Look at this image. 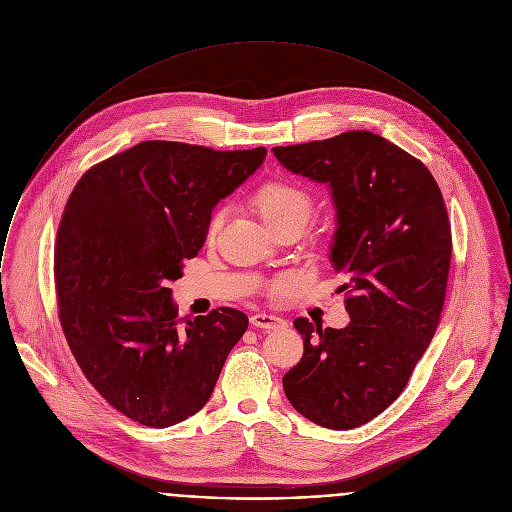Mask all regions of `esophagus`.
I'll return each instance as SVG.
<instances>
[{
  "instance_id": "obj_1",
  "label": "esophagus",
  "mask_w": 512,
  "mask_h": 512,
  "mask_svg": "<svg viewBox=\"0 0 512 512\" xmlns=\"http://www.w3.org/2000/svg\"><path fill=\"white\" fill-rule=\"evenodd\" d=\"M251 324L257 328L275 330V328L285 326V318L279 314H271V312H255V314H251Z\"/></svg>"
}]
</instances>
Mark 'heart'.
I'll return each instance as SVG.
<instances>
[{
	"label": "heart",
	"instance_id": "obj_1",
	"mask_svg": "<svg viewBox=\"0 0 512 512\" xmlns=\"http://www.w3.org/2000/svg\"><path fill=\"white\" fill-rule=\"evenodd\" d=\"M251 204L273 233L281 229H297L299 233L314 217L316 204L307 190L289 180H271L251 194ZM223 225V209H217L207 223V239H213Z\"/></svg>",
	"mask_w": 512,
	"mask_h": 512
}]
</instances>
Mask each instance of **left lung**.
Segmentation results:
<instances>
[{"mask_svg": "<svg viewBox=\"0 0 512 512\" xmlns=\"http://www.w3.org/2000/svg\"><path fill=\"white\" fill-rule=\"evenodd\" d=\"M293 174L326 184L336 211L330 263L348 283L344 328L297 318L305 354L283 376L301 415L354 429L388 408L429 346L445 301L451 229L437 182L368 130L273 148Z\"/></svg>", "mask_w": 512, "mask_h": 512, "instance_id": "1", "label": "left lung"}]
</instances>
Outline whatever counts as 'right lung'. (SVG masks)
I'll return each mask as SVG.
<instances>
[{
	"label": "right lung",
	"instance_id": "1",
	"mask_svg": "<svg viewBox=\"0 0 512 512\" xmlns=\"http://www.w3.org/2000/svg\"><path fill=\"white\" fill-rule=\"evenodd\" d=\"M265 156L146 140L93 166L65 205L55 249L65 338L95 390L142 425L204 408L247 330L227 307L180 324L168 283L202 249L213 207Z\"/></svg>",
	"mask_w": 512,
	"mask_h": 512
}]
</instances>
